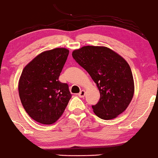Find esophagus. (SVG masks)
<instances>
[{
    "label": "esophagus",
    "instance_id": "1",
    "mask_svg": "<svg viewBox=\"0 0 158 158\" xmlns=\"http://www.w3.org/2000/svg\"><path fill=\"white\" fill-rule=\"evenodd\" d=\"M85 95V91L84 90H81V91L79 93V94H78V96H79V97H81V98L84 97Z\"/></svg>",
    "mask_w": 158,
    "mask_h": 158
}]
</instances>
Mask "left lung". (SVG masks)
<instances>
[{
	"label": "left lung",
	"instance_id": "8db88e82",
	"mask_svg": "<svg viewBox=\"0 0 158 158\" xmlns=\"http://www.w3.org/2000/svg\"><path fill=\"white\" fill-rule=\"evenodd\" d=\"M73 59L89 73L100 94L92 106L99 118L111 119L128 108L135 92L131 68L121 56L103 46H84L73 50Z\"/></svg>",
	"mask_w": 158,
	"mask_h": 158
}]
</instances>
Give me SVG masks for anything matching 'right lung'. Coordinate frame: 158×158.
<instances>
[{"instance_id":"1","label":"right lung","mask_w":158,"mask_h":158,"mask_svg":"<svg viewBox=\"0 0 158 158\" xmlns=\"http://www.w3.org/2000/svg\"><path fill=\"white\" fill-rule=\"evenodd\" d=\"M68 54L66 48L41 52L24 67L20 77L19 93L22 106L28 115L41 124L56 123L71 98L68 84L59 81Z\"/></svg>"}]
</instances>
